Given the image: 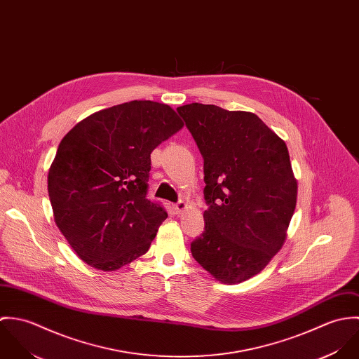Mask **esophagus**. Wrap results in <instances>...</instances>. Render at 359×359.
Instances as JSON below:
<instances>
[{"label": "esophagus", "mask_w": 359, "mask_h": 359, "mask_svg": "<svg viewBox=\"0 0 359 359\" xmlns=\"http://www.w3.org/2000/svg\"><path fill=\"white\" fill-rule=\"evenodd\" d=\"M185 208H187V203H185L184 201H178L177 203H174V210H175V212H177V214L182 212Z\"/></svg>", "instance_id": "34e87169"}]
</instances>
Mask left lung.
Segmentation results:
<instances>
[{
  "label": "left lung",
  "mask_w": 359,
  "mask_h": 359,
  "mask_svg": "<svg viewBox=\"0 0 359 359\" xmlns=\"http://www.w3.org/2000/svg\"><path fill=\"white\" fill-rule=\"evenodd\" d=\"M205 170V231L194 258L222 283L258 273L282 248L297 199L286 144L255 113L215 104L177 107Z\"/></svg>",
  "instance_id": "8db88e82"
}]
</instances>
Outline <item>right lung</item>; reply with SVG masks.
I'll list each match as a JSON object with an SVG mask.
<instances>
[{
    "label": "right lung",
    "instance_id": "right-lung-1",
    "mask_svg": "<svg viewBox=\"0 0 359 359\" xmlns=\"http://www.w3.org/2000/svg\"><path fill=\"white\" fill-rule=\"evenodd\" d=\"M164 103L100 110L60 141L48 172L57 228L84 262L114 271L145 255L167 211L148 199L151 154L182 128Z\"/></svg>",
    "mask_w": 359,
    "mask_h": 359
}]
</instances>
